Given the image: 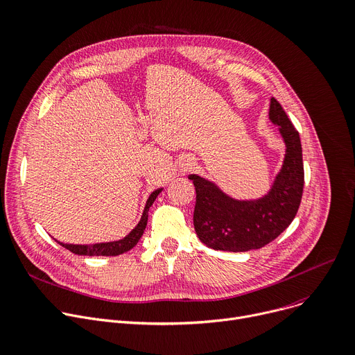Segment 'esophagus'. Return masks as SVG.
Wrapping results in <instances>:
<instances>
[{"instance_id":"1","label":"esophagus","mask_w":355,"mask_h":355,"mask_svg":"<svg viewBox=\"0 0 355 355\" xmlns=\"http://www.w3.org/2000/svg\"><path fill=\"white\" fill-rule=\"evenodd\" d=\"M187 167H193V165L191 164H187Z\"/></svg>"}]
</instances>
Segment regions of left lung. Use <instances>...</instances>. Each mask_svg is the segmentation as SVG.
I'll return each mask as SVG.
<instances>
[{"label": "left lung", "instance_id": "1", "mask_svg": "<svg viewBox=\"0 0 355 355\" xmlns=\"http://www.w3.org/2000/svg\"><path fill=\"white\" fill-rule=\"evenodd\" d=\"M270 120L279 127L287 151L282 168L266 197L237 201L212 182L194 174L188 175L197 194L194 228L198 239L212 250L241 252L261 248L275 240L297 216L304 188L300 134L274 97L270 103Z\"/></svg>", "mask_w": 355, "mask_h": 355}]
</instances>
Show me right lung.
I'll list each match as a JSON object with an SVG mask.
<instances>
[{"mask_svg": "<svg viewBox=\"0 0 355 355\" xmlns=\"http://www.w3.org/2000/svg\"><path fill=\"white\" fill-rule=\"evenodd\" d=\"M159 193H161V188H158V190H155L150 196V198L147 200L144 212H143V217H141L138 225L127 235L125 239H123L120 241L92 244V245H74V244H62V243H58V244L62 245L64 248L69 250L71 252L78 254V255H89V257H94V255H107V257L110 255L111 257V255H120L123 252H127L128 250H131L138 243V240L141 239V235L144 234V230L147 227V220H148V209H150V207L153 205V202L155 201V198Z\"/></svg>", "mask_w": 355, "mask_h": 355, "instance_id": "add662e5", "label": "right lung"}]
</instances>
